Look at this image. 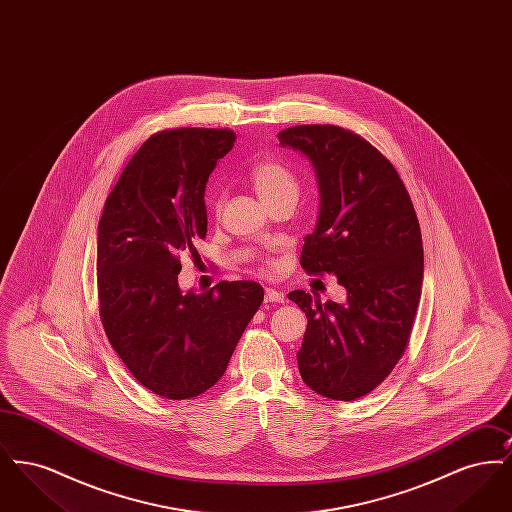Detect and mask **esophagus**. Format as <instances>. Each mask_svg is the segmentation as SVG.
Instances as JSON below:
<instances>
[{
	"instance_id": "1",
	"label": "esophagus",
	"mask_w": 512,
	"mask_h": 512,
	"mask_svg": "<svg viewBox=\"0 0 512 512\" xmlns=\"http://www.w3.org/2000/svg\"><path fill=\"white\" fill-rule=\"evenodd\" d=\"M265 299L267 301H272V303H284V293L282 292H276V290H272V288H267L265 290Z\"/></svg>"
}]
</instances>
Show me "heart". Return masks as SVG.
I'll return each instance as SVG.
<instances>
[{"label": "heart", "instance_id": "obj_1", "mask_svg": "<svg viewBox=\"0 0 512 512\" xmlns=\"http://www.w3.org/2000/svg\"><path fill=\"white\" fill-rule=\"evenodd\" d=\"M257 195L268 203L280 195L297 194V178L284 163L276 159H261L249 171Z\"/></svg>", "mask_w": 512, "mask_h": 512}]
</instances>
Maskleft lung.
<instances>
[{"label": "left lung", "mask_w": 512, "mask_h": 512, "mask_svg": "<svg viewBox=\"0 0 512 512\" xmlns=\"http://www.w3.org/2000/svg\"><path fill=\"white\" fill-rule=\"evenodd\" d=\"M278 140L317 178V226L305 236L301 267L334 274L347 292L343 303L288 295L307 315L299 372L320 395L353 401L384 382L411 336L424 278L418 219L393 165L357 134L303 124Z\"/></svg>", "instance_id": "obj_1"}]
</instances>
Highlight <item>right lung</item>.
Wrapping results in <instances>:
<instances>
[{"label":"right lung","mask_w":512,"mask_h":512,"mask_svg":"<svg viewBox=\"0 0 512 512\" xmlns=\"http://www.w3.org/2000/svg\"><path fill=\"white\" fill-rule=\"evenodd\" d=\"M236 142L232 130L151 136L124 167L98 224L99 315L122 363L147 390L190 399L215 386L259 311L257 282L178 286L180 253L207 234L205 186Z\"/></svg>","instance_id":"1"}]
</instances>
